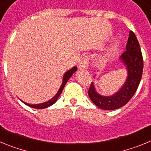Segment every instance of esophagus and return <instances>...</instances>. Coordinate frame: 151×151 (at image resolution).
Wrapping results in <instances>:
<instances>
[{
	"instance_id": "obj_1",
	"label": "esophagus",
	"mask_w": 151,
	"mask_h": 151,
	"mask_svg": "<svg viewBox=\"0 0 151 151\" xmlns=\"http://www.w3.org/2000/svg\"><path fill=\"white\" fill-rule=\"evenodd\" d=\"M88 66V57L87 56L83 57L79 63V65H78V67L81 69H86Z\"/></svg>"
}]
</instances>
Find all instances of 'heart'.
Segmentation results:
<instances>
[{
	"label": "heart",
	"mask_w": 151,
	"mask_h": 151,
	"mask_svg": "<svg viewBox=\"0 0 151 151\" xmlns=\"http://www.w3.org/2000/svg\"><path fill=\"white\" fill-rule=\"evenodd\" d=\"M116 50V48L115 47H112L111 49H110V52H109V54H108V56H110L111 54H113V52H115Z\"/></svg>",
	"instance_id": "heart-1"
}]
</instances>
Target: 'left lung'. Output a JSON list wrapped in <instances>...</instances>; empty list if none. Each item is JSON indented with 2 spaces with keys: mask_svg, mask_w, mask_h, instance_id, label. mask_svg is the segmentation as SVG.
Wrapping results in <instances>:
<instances>
[{
  "mask_svg": "<svg viewBox=\"0 0 151 151\" xmlns=\"http://www.w3.org/2000/svg\"><path fill=\"white\" fill-rule=\"evenodd\" d=\"M126 50L120 60L126 67L127 79L116 93L112 96H102L96 91L92 82L88 90V96L94 104L102 110H113L122 107L130 101L138 88L143 73V57L138 41L132 31H130L126 45Z\"/></svg>",
  "mask_w": 151,
  "mask_h": 151,
  "instance_id": "1",
  "label": "left lung"
}]
</instances>
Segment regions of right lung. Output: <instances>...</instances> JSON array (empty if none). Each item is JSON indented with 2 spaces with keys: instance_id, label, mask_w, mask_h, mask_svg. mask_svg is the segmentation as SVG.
Instances as JSON below:
<instances>
[{
  "instance_id": "add662e5",
  "label": "right lung",
  "mask_w": 151,
  "mask_h": 151,
  "mask_svg": "<svg viewBox=\"0 0 151 151\" xmlns=\"http://www.w3.org/2000/svg\"><path fill=\"white\" fill-rule=\"evenodd\" d=\"M76 70H77V67L76 66H74V67L72 68L71 69H69V71H67L66 73H65V74H64L63 77V83H62V85H61L59 91H57V93L56 94V95L54 96V97H52L51 99L49 100L48 101H47V102H45V103H42V104H27V103H26V102H23L22 101V102H23L24 104L27 105V106H30V107L35 108V109H44V108H47V107H48V106H51V105L54 104V103L57 101L58 97H59V96L60 95L61 93H62V91H63V90L64 86H65V85L66 84V82H68V80L70 78V77L73 76V73L76 71Z\"/></svg>"
}]
</instances>
